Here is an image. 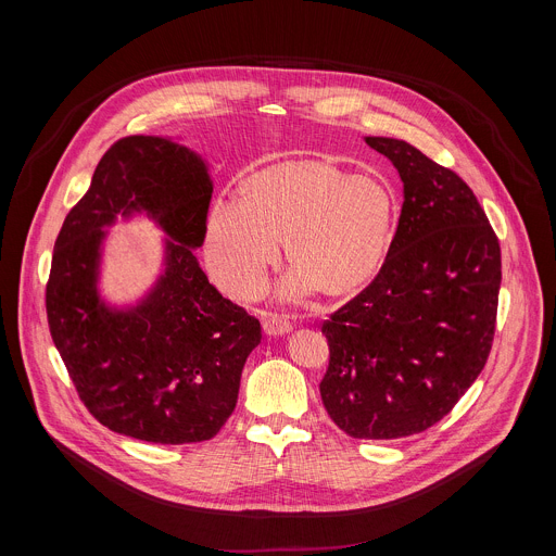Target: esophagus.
Instances as JSON below:
<instances>
[{
	"instance_id": "1",
	"label": "esophagus",
	"mask_w": 556,
	"mask_h": 556,
	"mask_svg": "<svg viewBox=\"0 0 556 556\" xmlns=\"http://www.w3.org/2000/svg\"><path fill=\"white\" fill-rule=\"evenodd\" d=\"M292 330V324L286 321L283 316H270V319L264 321V332L268 337H281V334H288Z\"/></svg>"
}]
</instances>
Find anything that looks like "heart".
<instances>
[{"mask_svg": "<svg viewBox=\"0 0 556 556\" xmlns=\"http://www.w3.org/2000/svg\"><path fill=\"white\" fill-rule=\"evenodd\" d=\"M399 215L389 182L326 161H286L253 174L242 200H217L206 219V264L235 299L266 286L286 242L296 266L286 296L316 288L350 294L380 270Z\"/></svg>", "mask_w": 556, "mask_h": 556, "instance_id": "obj_1", "label": "heart"}]
</instances>
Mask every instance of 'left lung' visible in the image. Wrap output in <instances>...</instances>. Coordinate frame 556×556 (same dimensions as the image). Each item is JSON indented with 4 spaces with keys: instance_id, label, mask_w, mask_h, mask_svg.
<instances>
[{
    "instance_id": "1",
    "label": "left lung",
    "mask_w": 556,
    "mask_h": 556,
    "mask_svg": "<svg viewBox=\"0 0 556 556\" xmlns=\"http://www.w3.org/2000/svg\"><path fill=\"white\" fill-rule=\"evenodd\" d=\"M365 142L405 202L374 281L330 314L321 401L339 429L395 440L440 422L484 369L502 286L500 240L470 187L405 140Z\"/></svg>"
}]
</instances>
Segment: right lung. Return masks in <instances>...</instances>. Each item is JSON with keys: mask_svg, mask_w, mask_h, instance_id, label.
<instances>
[{"mask_svg": "<svg viewBox=\"0 0 556 556\" xmlns=\"http://www.w3.org/2000/svg\"><path fill=\"white\" fill-rule=\"evenodd\" d=\"M213 185L202 157L165 138L127 136L101 157L54 242L46 312L52 341L88 412L153 444L217 435L237 405L262 326L208 283L202 247ZM147 212L168 232L166 273L127 311L98 299L103 225Z\"/></svg>", "mask_w": 556, "mask_h": 556, "instance_id": "obj_1", "label": "right lung"}]
</instances>
